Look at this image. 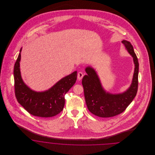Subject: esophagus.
Instances as JSON below:
<instances>
[{
	"label": "esophagus",
	"mask_w": 155,
	"mask_h": 155,
	"mask_svg": "<svg viewBox=\"0 0 155 155\" xmlns=\"http://www.w3.org/2000/svg\"><path fill=\"white\" fill-rule=\"evenodd\" d=\"M83 76H84V74H83V73H82V72H79V73H78V75H77L78 80H81V79L82 78Z\"/></svg>",
	"instance_id": "obj_1"
}]
</instances>
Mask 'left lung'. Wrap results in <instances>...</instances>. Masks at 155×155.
<instances>
[{
    "label": "left lung",
    "mask_w": 155,
    "mask_h": 155,
    "mask_svg": "<svg viewBox=\"0 0 155 155\" xmlns=\"http://www.w3.org/2000/svg\"><path fill=\"white\" fill-rule=\"evenodd\" d=\"M126 49L133 58L135 64L133 81L130 88L123 93L112 94L103 89L95 70L87 67L82 84L84 91L85 102L89 110L100 117H111L117 116L125 110L136 96L138 87V60L135 53L133 45L123 40Z\"/></svg>",
    "instance_id": "1"
}]
</instances>
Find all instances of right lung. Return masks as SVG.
<instances>
[{
	"instance_id": "right-lung-1",
	"label": "right lung",
	"mask_w": 155,
	"mask_h": 155,
	"mask_svg": "<svg viewBox=\"0 0 155 155\" xmlns=\"http://www.w3.org/2000/svg\"><path fill=\"white\" fill-rule=\"evenodd\" d=\"M14 67L15 95L18 102L30 114L40 117H51L63 110L65 104L64 95L75 83V71L58 81L51 88L44 92H35L22 81L20 69L21 52Z\"/></svg>"
}]
</instances>
